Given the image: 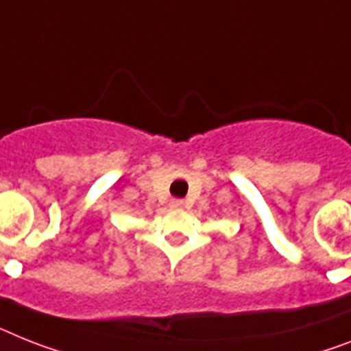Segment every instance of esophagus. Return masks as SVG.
<instances>
[{
	"instance_id": "esophagus-1",
	"label": "esophagus",
	"mask_w": 351,
	"mask_h": 351,
	"mask_svg": "<svg viewBox=\"0 0 351 351\" xmlns=\"http://www.w3.org/2000/svg\"><path fill=\"white\" fill-rule=\"evenodd\" d=\"M182 204H184V202H182L181 199H173V201L170 202V206L172 208H182Z\"/></svg>"
}]
</instances>
